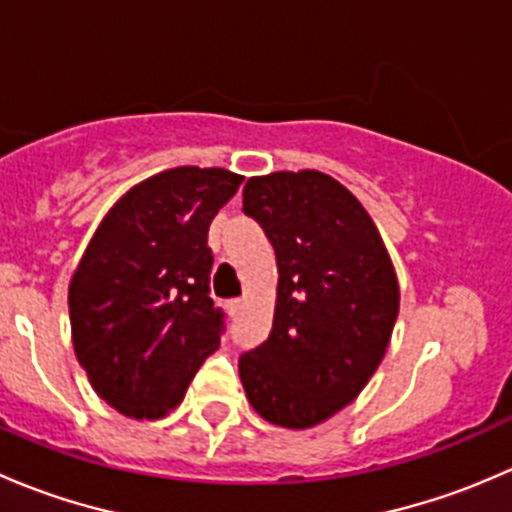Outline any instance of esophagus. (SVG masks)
I'll list each match as a JSON object with an SVG mask.
<instances>
[{"mask_svg":"<svg viewBox=\"0 0 512 512\" xmlns=\"http://www.w3.org/2000/svg\"><path fill=\"white\" fill-rule=\"evenodd\" d=\"M242 307H245V299H230V302H227V312H230L232 317H235V314H240Z\"/></svg>","mask_w":512,"mask_h":512,"instance_id":"obj_1","label":"esophagus"}]
</instances>
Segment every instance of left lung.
Wrapping results in <instances>:
<instances>
[{
    "label": "left lung",
    "mask_w": 512,
    "mask_h": 512,
    "mask_svg": "<svg viewBox=\"0 0 512 512\" xmlns=\"http://www.w3.org/2000/svg\"><path fill=\"white\" fill-rule=\"evenodd\" d=\"M242 210L277 255V304L267 342L240 356L247 401L265 421L312 428L361 394L399 317V280L364 205L332 175H255Z\"/></svg>",
    "instance_id": "left-lung-1"
}]
</instances>
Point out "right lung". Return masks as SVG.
Returning <instances> with one entry per match:
<instances>
[{"label":"right lung","mask_w":512,"mask_h":512,"mask_svg":"<svg viewBox=\"0 0 512 512\" xmlns=\"http://www.w3.org/2000/svg\"><path fill=\"white\" fill-rule=\"evenodd\" d=\"M242 175L180 165L133 185L96 227L69 285L71 342L91 386L128 418H163L220 347L208 227Z\"/></svg>","instance_id":"right-lung-1"}]
</instances>
